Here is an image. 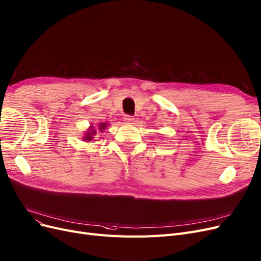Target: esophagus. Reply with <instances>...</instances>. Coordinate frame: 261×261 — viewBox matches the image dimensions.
Masks as SVG:
<instances>
[{"label":"esophagus","mask_w":261,"mask_h":261,"mask_svg":"<svg viewBox=\"0 0 261 261\" xmlns=\"http://www.w3.org/2000/svg\"><path fill=\"white\" fill-rule=\"evenodd\" d=\"M134 118L133 116H130V115H126L124 118V123H126V124H134Z\"/></svg>","instance_id":"esophagus-1"}]
</instances>
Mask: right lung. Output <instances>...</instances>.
<instances>
[{
  "label": "right lung",
  "instance_id": "right-lung-1",
  "mask_svg": "<svg viewBox=\"0 0 261 261\" xmlns=\"http://www.w3.org/2000/svg\"><path fill=\"white\" fill-rule=\"evenodd\" d=\"M107 125H108V123H100L99 125H98V127H99V130H100L101 133H102L103 129L107 127ZM96 134H97L96 129H94L93 126H89L88 129H87V132L84 134V136H83L82 139H83L84 141H92V140L94 139V136H95Z\"/></svg>",
  "mask_w": 261,
  "mask_h": 261
}]
</instances>
